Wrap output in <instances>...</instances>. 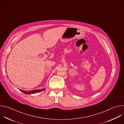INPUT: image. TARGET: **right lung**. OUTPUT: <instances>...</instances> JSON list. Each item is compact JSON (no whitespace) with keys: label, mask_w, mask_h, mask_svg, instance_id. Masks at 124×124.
Returning <instances> with one entry per match:
<instances>
[{"label":"right lung","mask_w":124,"mask_h":124,"mask_svg":"<svg viewBox=\"0 0 124 124\" xmlns=\"http://www.w3.org/2000/svg\"><path fill=\"white\" fill-rule=\"evenodd\" d=\"M44 90H45V88H44V89H42L34 90H32V91H24V90H20L25 94H33V93H35L41 92V91H43Z\"/></svg>","instance_id":"add662e5"}]
</instances>
